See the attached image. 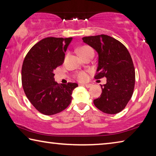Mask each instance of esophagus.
Returning <instances> with one entry per match:
<instances>
[{"instance_id": "34e87169", "label": "esophagus", "mask_w": 156, "mask_h": 156, "mask_svg": "<svg viewBox=\"0 0 156 156\" xmlns=\"http://www.w3.org/2000/svg\"><path fill=\"white\" fill-rule=\"evenodd\" d=\"M83 85L84 86V87H86L89 88V87H91L92 86V84H83Z\"/></svg>"}]
</instances>
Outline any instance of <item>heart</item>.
Here are the masks:
<instances>
[{"label": "heart", "instance_id": "b5f03b06", "mask_svg": "<svg viewBox=\"0 0 156 156\" xmlns=\"http://www.w3.org/2000/svg\"><path fill=\"white\" fill-rule=\"evenodd\" d=\"M78 52L83 58L89 56V55H94V50L92 49L91 47L87 45L80 47L78 49ZM75 78L80 81H84L87 79V73L85 72L80 71V72H78L76 73Z\"/></svg>", "mask_w": 156, "mask_h": 156}]
</instances>
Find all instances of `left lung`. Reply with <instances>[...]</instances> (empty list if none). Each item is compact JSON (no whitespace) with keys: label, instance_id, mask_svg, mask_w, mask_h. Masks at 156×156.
Wrapping results in <instances>:
<instances>
[{"label":"left lung","instance_id":"8db88e82","mask_svg":"<svg viewBox=\"0 0 156 156\" xmlns=\"http://www.w3.org/2000/svg\"><path fill=\"white\" fill-rule=\"evenodd\" d=\"M83 40L98 54L94 78H107V83L100 85L102 92L94 100V105L108 114L120 112L130 100L135 86V69L130 54L120 41L105 34L83 37Z\"/></svg>","mask_w":156,"mask_h":156}]
</instances>
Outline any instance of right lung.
Instances as JSON below:
<instances>
[{
    "label": "right lung",
    "mask_w": 156,
    "mask_h": 156,
    "mask_svg": "<svg viewBox=\"0 0 156 156\" xmlns=\"http://www.w3.org/2000/svg\"><path fill=\"white\" fill-rule=\"evenodd\" d=\"M72 38L48 37L31 47L22 66V85L26 96L43 114L51 115L65 109L72 100L78 84H58L54 71L65 60V51Z\"/></svg>",
    "instance_id": "right-lung-1"
}]
</instances>
